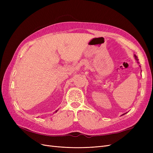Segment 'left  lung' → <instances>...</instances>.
Returning a JSON list of instances; mask_svg holds the SVG:
<instances>
[{"label":"left lung","mask_w":153,"mask_h":153,"mask_svg":"<svg viewBox=\"0 0 153 153\" xmlns=\"http://www.w3.org/2000/svg\"><path fill=\"white\" fill-rule=\"evenodd\" d=\"M134 56H135V59L137 60V62H138V63H139V62H138V59H137V57L136 56V55H134Z\"/></svg>","instance_id":"8db88e82"}]
</instances>
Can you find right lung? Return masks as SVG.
<instances>
[{
    "mask_svg": "<svg viewBox=\"0 0 153 153\" xmlns=\"http://www.w3.org/2000/svg\"><path fill=\"white\" fill-rule=\"evenodd\" d=\"M56 112H57V111H56Z\"/></svg>",
    "mask_w": 153,
    "mask_h": 153,
    "instance_id": "obj_1",
    "label": "right lung"
}]
</instances>
